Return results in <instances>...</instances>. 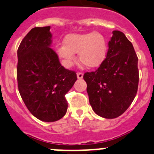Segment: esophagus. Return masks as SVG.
<instances>
[{"instance_id": "1", "label": "esophagus", "mask_w": 154, "mask_h": 154, "mask_svg": "<svg viewBox=\"0 0 154 154\" xmlns=\"http://www.w3.org/2000/svg\"><path fill=\"white\" fill-rule=\"evenodd\" d=\"M77 78L79 79L83 78V73H82V72H78V73H77Z\"/></svg>"}]
</instances>
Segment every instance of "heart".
<instances>
[{
  "label": "heart",
  "mask_w": 154,
  "mask_h": 154,
  "mask_svg": "<svg viewBox=\"0 0 154 154\" xmlns=\"http://www.w3.org/2000/svg\"><path fill=\"white\" fill-rule=\"evenodd\" d=\"M58 55L68 67L75 62V54L79 53L80 62L87 68L100 66L107 57V45L101 34L95 32L87 33H72L67 35L63 45L57 47Z\"/></svg>",
  "instance_id": "1"
}]
</instances>
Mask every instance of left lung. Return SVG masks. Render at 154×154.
I'll use <instances>...</instances> for the list:
<instances>
[{"label":"left lung","mask_w":154,"mask_h":154,"mask_svg":"<svg viewBox=\"0 0 154 154\" xmlns=\"http://www.w3.org/2000/svg\"><path fill=\"white\" fill-rule=\"evenodd\" d=\"M104 61L95 72L83 75L93 111L104 118H115L128 108L139 84L138 57L124 33L113 31Z\"/></svg>","instance_id":"obj_1"}]
</instances>
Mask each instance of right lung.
I'll use <instances>...</instances> for the list:
<instances>
[{
    "label": "right lung",
    "mask_w": 154,
    "mask_h": 154,
    "mask_svg": "<svg viewBox=\"0 0 154 154\" xmlns=\"http://www.w3.org/2000/svg\"><path fill=\"white\" fill-rule=\"evenodd\" d=\"M50 26L30 30L18 47V91L29 111L39 120L52 122L66 114L65 94L77 80L65 69L52 48Z\"/></svg>",
    "instance_id": "obj_1"
}]
</instances>
